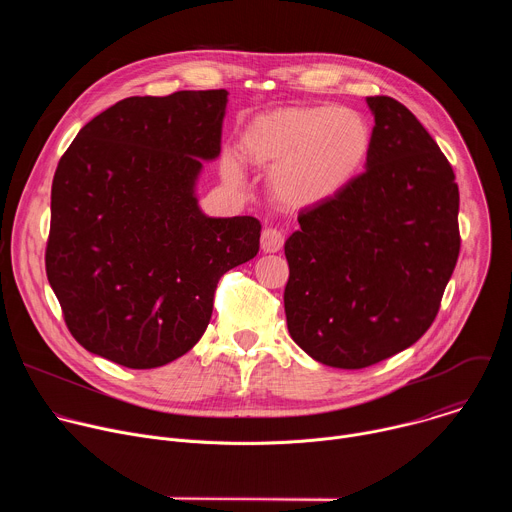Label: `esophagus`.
Wrapping results in <instances>:
<instances>
[{
  "instance_id": "34e87169",
  "label": "esophagus",
  "mask_w": 512,
  "mask_h": 512,
  "mask_svg": "<svg viewBox=\"0 0 512 512\" xmlns=\"http://www.w3.org/2000/svg\"><path fill=\"white\" fill-rule=\"evenodd\" d=\"M281 247H283V233L273 229V227L263 229V233H261V249L265 253H277Z\"/></svg>"
}]
</instances>
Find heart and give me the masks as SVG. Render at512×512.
Returning a JSON list of instances; mask_svg holds the SVG:
<instances>
[{"label": "heart", "mask_w": 512, "mask_h": 512, "mask_svg": "<svg viewBox=\"0 0 512 512\" xmlns=\"http://www.w3.org/2000/svg\"><path fill=\"white\" fill-rule=\"evenodd\" d=\"M373 127L348 107H287L255 117L239 139L241 156L271 168V196L285 208H312L342 192L367 164ZM223 178L243 184L235 154L221 160Z\"/></svg>", "instance_id": "obj_1"}]
</instances>
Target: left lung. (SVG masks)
Returning <instances> with one entry per match:
<instances>
[{
	"instance_id": "obj_1",
	"label": "left lung",
	"mask_w": 512,
	"mask_h": 512,
	"mask_svg": "<svg viewBox=\"0 0 512 512\" xmlns=\"http://www.w3.org/2000/svg\"><path fill=\"white\" fill-rule=\"evenodd\" d=\"M375 115L367 170L304 208L285 241L287 330L314 360L364 369L431 326L460 255V192L448 158L391 97Z\"/></svg>"
}]
</instances>
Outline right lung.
<instances>
[{
    "mask_svg": "<svg viewBox=\"0 0 512 512\" xmlns=\"http://www.w3.org/2000/svg\"><path fill=\"white\" fill-rule=\"evenodd\" d=\"M227 91L129 97L91 119L58 162L46 275L75 340L156 369L204 334L214 289L259 251L253 216L198 208L202 160L221 154Z\"/></svg>",
    "mask_w": 512,
    "mask_h": 512,
    "instance_id": "add662e5",
    "label": "right lung"
}]
</instances>
